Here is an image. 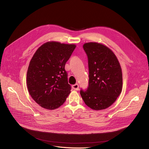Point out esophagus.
<instances>
[{"label": "esophagus", "instance_id": "esophagus-1", "mask_svg": "<svg viewBox=\"0 0 149 149\" xmlns=\"http://www.w3.org/2000/svg\"><path fill=\"white\" fill-rule=\"evenodd\" d=\"M72 88L73 89H74L75 90H78L79 88V86L78 84H74L72 86Z\"/></svg>", "mask_w": 149, "mask_h": 149}]
</instances>
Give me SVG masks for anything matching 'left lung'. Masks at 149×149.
Listing matches in <instances>:
<instances>
[{"label": "left lung", "instance_id": "left-lung-1", "mask_svg": "<svg viewBox=\"0 0 149 149\" xmlns=\"http://www.w3.org/2000/svg\"><path fill=\"white\" fill-rule=\"evenodd\" d=\"M83 49L88 57V87L80 91L85 104L99 111L111 106L123 88V73L114 53L106 46L96 43H84Z\"/></svg>", "mask_w": 149, "mask_h": 149}]
</instances>
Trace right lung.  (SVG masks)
Listing matches in <instances>:
<instances>
[{
  "label": "right lung",
  "instance_id": "right-lung-1",
  "mask_svg": "<svg viewBox=\"0 0 149 149\" xmlns=\"http://www.w3.org/2000/svg\"><path fill=\"white\" fill-rule=\"evenodd\" d=\"M76 47L74 44L48 42L36 50L26 73V85L33 100L48 110L62 106L71 93L65 65Z\"/></svg>",
  "mask_w": 149,
  "mask_h": 149
}]
</instances>
